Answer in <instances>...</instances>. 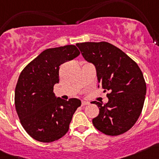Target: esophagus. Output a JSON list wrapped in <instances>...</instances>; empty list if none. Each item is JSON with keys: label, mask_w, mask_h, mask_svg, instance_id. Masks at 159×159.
Wrapping results in <instances>:
<instances>
[{"label": "esophagus", "mask_w": 159, "mask_h": 159, "mask_svg": "<svg viewBox=\"0 0 159 159\" xmlns=\"http://www.w3.org/2000/svg\"><path fill=\"white\" fill-rule=\"evenodd\" d=\"M81 103H82V106H85V105H88V104H89V102H88V101H84V100H83Z\"/></svg>", "instance_id": "34e87169"}]
</instances>
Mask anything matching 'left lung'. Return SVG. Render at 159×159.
Segmentation results:
<instances>
[{"instance_id": "obj_1", "label": "left lung", "mask_w": 159, "mask_h": 159, "mask_svg": "<svg viewBox=\"0 0 159 159\" xmlns=\"http://www.w3.org/2000/svg\"><path fill=\"white\" fill-rule=\"evenodd\" d=\"M84 58L95 65L99 87L107 91L105 104L93 101L99 114L92 119L94 127L107 135L116 136L130 130L143 110L147 85L143 72L134 60L107 42L76 44Z\"/></svg>"}]
</instances>
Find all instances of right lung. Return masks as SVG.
Masks as SVG:
<instances>
[{"label": "right lung", "instance_id": "right-lung-1", "mask_svg": "<svg viewBox=\"0 0 159 159\" xmlns=\"http://www.w3.org/2000/svg\"><path fill=\"white\" fill-rule=\"evenodd\" d=\"M75 45L48 48L31 61L20 74L15 89V107L22 127L42 143H52L68 131L81 101L57 98L53 87L59 83L60 64L80 55Z\"/></svg>", "mask_w": 159, "mask_h": 159}]
</instances>
